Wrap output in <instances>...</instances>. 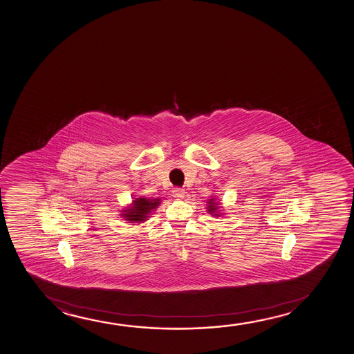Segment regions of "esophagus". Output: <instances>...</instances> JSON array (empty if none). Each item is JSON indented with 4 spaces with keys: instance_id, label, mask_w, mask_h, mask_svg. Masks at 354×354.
Instances as JSON below:
<instances>
[{
    "instance_id": "esophagus-1",
    "label": "esophagus",
    "mask_w": 354,
    "mask_h": 354,
    "mask_svg": "<svg viewBox=\"0 0 354 354\" xmlns=\"http://www.w3.org/2000/svg\"><path fill=\"white\" fill-rule=\"evenodd\" d=\"M185 189H173V197L176 199L184 198L185 197Z\"/></svg>"
}]
</instances>
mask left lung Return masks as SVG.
Here are the masks:
<instances>
[{
	"instance_id": "left-lung-1",
	"label": "left lung",
	"mask_w": 354,
	"mask_h": 354,
	"mask_svg": "<svg viewBox=\"0 0 354 354\" xmlns=\"http://www.w3.org/2000/svg\"><path fill=\"white\" fill-rule=\"evenodd\" d=\"M207 212L210 215H213L214 218H220L221 215H223V213H221V210H220V202L216 201L215 197H212V198L208 199L207 201Z\"/></svg>"
}]
</instances>
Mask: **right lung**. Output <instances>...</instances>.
<instances>
[{
	"instance_id": "1",
	"label": "right lung",
	"mask_w": 354,
	"mask_h": 354,
	"mask_svg": "<svg viewBox=\"0 0 354 354\" xmlns=\"http://www.w3.org/2000/svg\"><path fill=\"white\" fill-rule=\"evenodd\" d=\"M160 204V198H147L144 196L136 197L133 198L131 204H128V207L122 209L121 216L128 223L134 225L145 223L150 218L149 215L153 213Z\"/></svg>"
}]
</instances>
